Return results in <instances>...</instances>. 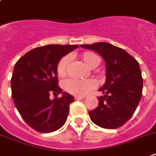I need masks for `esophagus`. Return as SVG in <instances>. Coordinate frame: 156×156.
Segmentation results:
<instances>
[{
	"mask_svg": "<svg viewBox=\"0 0 156 156\" xmlns=\"http://www.w3.org/2000/svg\"><path fill=\"white\" fill-rule=\"evenodd\" d=\"M74 98H75V100H83L85 98V97H83V96H76Z\"/></svg>",
	"mask_w": 156,
	"mask_h": 156,
	"instance_id": "1",
	"label": "esophagus"
}]
</instances>
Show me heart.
Wrapping results in <instances>:
<instances>
[{
    "instance_id": "heart-1",
    "label": "heart",
    "mask_w": 156,
    "mask_h": 156,
    "mask_svg": "<svg viewBox=\"0 0 156 156\" xmlns=\"http://www.w3.org/2000/svg\"><path fill=\"white\" fill-rule=\"evenodd\" d=\"M81 57L85 64L91 69L96 68L99 65V57L93 52H83ZM69 62V57L68 55H65L59 59L56 66L57 75L59 76V78H64L67 74ZM63 87L65 91H68L69 93L77 95V96H83L92 90L96 87V83L91 78L85 79V80H78L74 78H69L63 83Z\"/></svg>"
}]
</instances>
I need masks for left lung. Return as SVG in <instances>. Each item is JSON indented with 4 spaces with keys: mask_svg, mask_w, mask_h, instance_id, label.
I'll return each instance as SVG.
<instances>
[{
    "mask_svg": "<svg viewBox=\"0 0 156 156\" xmlns=\"http://www.w3.org/2000/svg\"><path fill=\"white\" fill-rule=\"evenodd\" d=\"M97 51L106 66V81L99 91L98 106L91 111V120L99 127L115 129L123 126L135 112L142 95V83L138 62L122 48L107 42L80 45Z\"/></svg>",
    "mask_w": 156,
    "mask_h": 156,
    "instance_id": "8db88e82",
    "label": "left lung"
}]
</instances>
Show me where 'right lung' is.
Masks as SVG:
<instances>
[{"mask_svg":"<svg viewBox=\"0 0 156 156\" xmlns=\"http://www.w3.org/2000/svg\"><path fill=\"white\" fill-rule=\"evenodd\" d=\"M78 45H46L31 50L18 60L11 78L12 98L26 123L39 133L58 130L67 120L69 105L74 101L58 85L56 66L62 56ZM60 93L62 97L53 100Z\"/></svg>","mask_w":156,"mask_h":156,"instance_id":"add662e5","label":"right lung"}]
</instances>
